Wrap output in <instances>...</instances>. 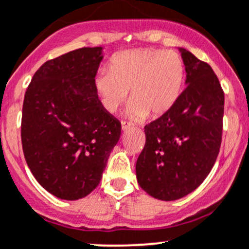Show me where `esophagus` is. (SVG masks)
Instances as JSON below:
<instances>
[{
  "label": "esophagus",
  "instance_id": "obj_1",
  "mask_svg": "<svg viewBox=\"0 0 249 249\" xmlns=\"http://www.w3.org/2000/svg\"><path fill=\"white\" fill-rule=\"evenodd\" d=\"M132 129V124H130V123H126V122H122V130L123 132H126L127 130Z\"/></svg>",
  "mask_w": 249,
  "mask_h": 249
}]
</instances>
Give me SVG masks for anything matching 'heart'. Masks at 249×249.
Wrapping results in <instances>:
<instances>
[{"mask_svg":"<svg viewBox=\"0 0 249 249\" xmlns=\"http://www.w3.org/2000/svg\"><path fill=\"white\" fill-rule=\"evenodd\" d=\"M108 71L94 78V88L103 107L114 113L126 99L131 104L127 114L141 119L158 117L174 106L185 81V63L175 51L133 49L117 53Z\"/></svg>","mask_w":249,"mask_h":249,"instance_id":"obj_1","label":"heart"}]
</instances>
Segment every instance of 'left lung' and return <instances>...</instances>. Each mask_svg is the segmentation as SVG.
Listing matches in <instances>:
<instances>
[{"instance_id":"8db88e82","label":"left lung","mask_w":249,"mask_h":249,"mask_svg":"<svg viewBox=\"0 0 249 249\" xmlns=\"http://www.w3.org/2000/svg\"><path fill=\"white\" fill-rule=\"evenodd\" d=\"M186 88L169 111L145 125L136 163L140 186L160 200L193 192L213 169L222 142L224 93L213 68L179 48Z\"/></svg>"}]
</instances>
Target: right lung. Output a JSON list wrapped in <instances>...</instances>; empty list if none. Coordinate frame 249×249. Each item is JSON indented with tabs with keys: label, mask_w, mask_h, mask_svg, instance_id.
<instances>
[{
	"label": "right lung",
	"mask_w": 249,
	"mask_h": 249,
	"mask_svg": "<svg viewBox=\"0 0 249 249\" xmlns=\"http://www.w3.org/2000/svg\"><path fill=\"white\" fill-rule=\"evenodd\" d=\"M104 48H82L44 63L26 90L21 142L36 180L54 197L77 200L100 182L120 138L94 78Z\"/></svg>",
	"instance_id": "add662e5"
}]
</instances>
